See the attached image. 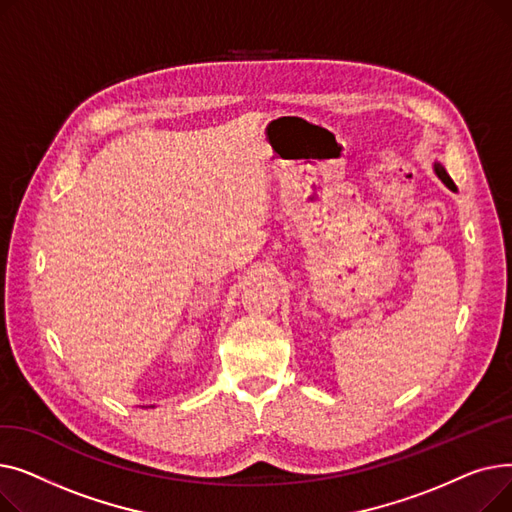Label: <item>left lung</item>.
<instances>
[{
    "instance_id": "1",
    "label": "left lung",
    "mask_w": 512,
    "mask_h": 512,
    "mask_svg": "<svg viewBox=\"0 0 512 512\" xmlns=\"http://www.w3.org/2000/svg\"><path fill=\"white\" fill-rule=\"evenodd\" d=\"M434 172H436V176L450 188V191H456V186H454V182H452V178L448 176V172L444 170V166L440 164V161H434Z\"/></svg>"
}]
</instances>
